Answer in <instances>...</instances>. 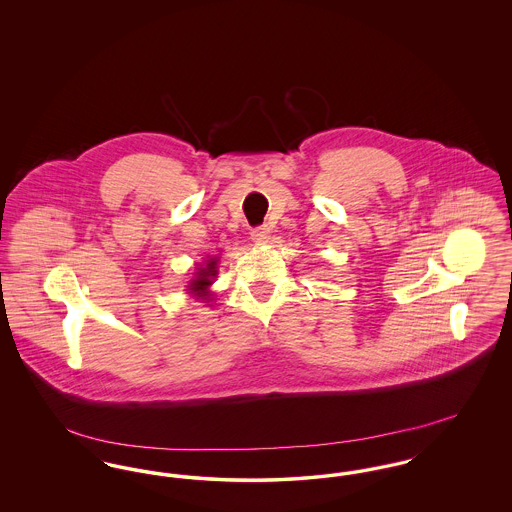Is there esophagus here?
<instances>
[{
    "mask_svg": "<svg viewBox=\"0 0 512 512\" xmlns=\"http://www.w3.org/2000/svg\"><path fill=\"white\" fill-rule=\"evenodd\" d=\"M268 238H270V228H268L267 224L257 226V228L251 230V240L257 242V244H267Z\"/></svg>",
    "mask_w": 512,
    "mask_h": 512,
    "instance_id": "1",
    "label": "esophagus"
}]
</instances>
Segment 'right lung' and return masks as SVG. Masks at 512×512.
<instances>
[{
  "mask_svg": "<svg viewBox=\"0 0 512 512\" xmlns=\"http://www.w3.org/2000/svg\"><path fill=\"white\" fill-rule=\"evenodd\" d=\"M217 263H219V259H217V257H213V259L205 261V265H203V267L197 268L194 278H192V280H190V284H188V290H190V293H195L197 297H201V299H207V301H209V292H207V288L213 284V280H215V278H217V274H219Z\"/></svg>",
  "mask_w": 512,
  "mask_h": 512,
  "instance_id": "right-lung-1",
  "label": "right lung"
}]
</instances>
